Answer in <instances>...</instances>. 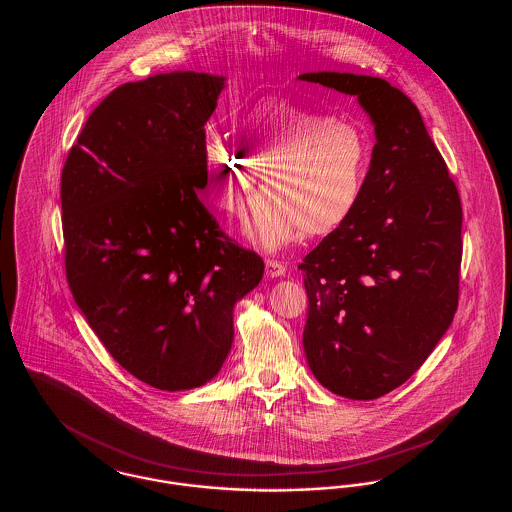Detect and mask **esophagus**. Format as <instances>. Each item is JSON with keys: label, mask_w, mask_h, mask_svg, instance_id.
Listing matches in <instances>:
<instances>
[{"label": "esophagus", "mask_w": 512, "mask_h": 512, "mask_svg": "<svg viewBox=\"0 0 512 512\" xmlns=\"http://www.w3.org/2000/svg\"><path fill=\"white\" fill-rule=\"evenodd\" d=\"M265 267H267L268 278H280V276L286 274V267H284L280 261L267 259V261H265Z\"/></svg>", "instance_id": "34e87169"}]
</instances>
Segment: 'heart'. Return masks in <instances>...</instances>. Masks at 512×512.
Listing matches in <instances>:
<instances>
[{"label": "heart", "instance_id": "b5f03b06", "mask_svg": "<svg viewBox=\"0 0 512 512\" xmlns=\"http://www.w3.org/2000/svg\"><path fill=\"white\" fill-rule=\"evenodd\" d=\"M215 207L236 213L261 174L268 195L253 201L247 238L276 251L301 234L328 236L353 217L365 190L370 147L363 128L288 101L257 105L240 121V146L203 142Z\"/></svg>", "mask_w": 512, "mask_h": 512}]
</instances>
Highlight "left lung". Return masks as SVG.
<instances>
[{
	"label": "left lung",
	"instance_id": "left-lung-1",
	"mask_svg": "<svg viewBox=\"0 0 512 512\" xmlns=\"http://www.w3.org/2000/svg\"><path fill=\"white\" fill-rule=\"evenodd\" d=\"M355 96L376 144L361 201L303 259V349L326 390L368 401L405 384L459 305L463 209L411 99L366 74H299Z\"/></svg>",
	"mask_w": 512,
	"mask_h": 512
}]
</instances>
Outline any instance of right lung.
I'll return each instance as SVG.
<instances>
[{"mask_svg":"<svg viewBox=\"0 0 512 512\" xmlns=\"http://www.w3.org/2000/svg\"><path fill=\"white\" fill-rule=\"evenodd\" d=\"M224 80L174 71L122 84L88 117L61 174L74 303L111 357L157 390L219 374L234 305L265 272L197 197Z\"/></svg>","mask_w":512,"mask_h":512,"instance_id":"right-lung-1","label":"right lung"}]
</instances>
